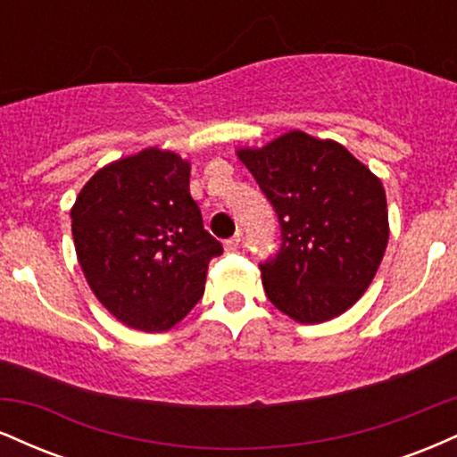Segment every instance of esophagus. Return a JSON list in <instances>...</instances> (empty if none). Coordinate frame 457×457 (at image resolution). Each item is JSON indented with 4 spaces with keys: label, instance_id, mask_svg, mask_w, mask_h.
<instances>
[{
    "label": "esophagus",
    "instance_id": "obj_1",
    "mask_svg": "<svg viewBox=\"0 0 457 457\" xmlns=\"http://www.w3.org/2000/svg\"><path fill=\"white\" fill-rule=\"evenodd\" d=\"M240 238H243V234H240V232H236V234L232 236V238H228V240H225V243H223L225 251H236V249H238V246H240Z\"/></svg>",
    "mask_w": 457,
    "mask_h": 457
}]
</instances>
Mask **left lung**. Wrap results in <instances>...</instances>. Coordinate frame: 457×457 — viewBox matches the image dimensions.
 Segmentation results:
<instances>
[{
	"label": "left lung",
	"instance_id": "1",
	"mask_svg": "<svg viewBox=\"0 0 457 457\" xmlns=\"http://www.w3.org/2000/svg\"><path fill=\"white\" fill-rule=\"evenodd\" d=\"M238 156L281 229L279 249L260 262L269 301L303 324L353 307L389 240L382 182L344 145L301 130Z\"/></svg>",
	"mask_w": 457,
	"mask_h": 457
}]
</instances>
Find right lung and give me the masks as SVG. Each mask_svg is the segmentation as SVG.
Returning a JSON list of instances; mask_svg holds the SVG:
<instances>
[{
  "instance_id": "obj_1",
  "label": "right lung",
  "mask_w": 457,
  "mask_h": 457,
  "mask_svg": "<svg viewBox=\"0 0 457 457\" xmlns=\"http://www.w3.org/2000/svg\"><path fill=\"white\" fill-rule=\"evenodd\" d=\"M188 162L144 150L92 176L71 211L77 258L92 292L129 327L159 333L204 296L223 245L204 229Z\"/></svg>"
}]
</instances>
